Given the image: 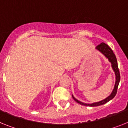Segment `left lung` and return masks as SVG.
Here are the masks:
<instances>
[{"mask_svg": "<svg viewBox=\"0 0 128 128\" xmlns=\"http://www.w3.org/2000/svg\"><path fill=\"white\" fill-rule=\"evenodd\" d=\"M96 49H98V50L99 51H100L103 54H104L105 56L107 57V58H108V60H109V62L111 63V66H112V70H113L114 72V74H115L116 76V82L113 90H112V93L110 94V95L107 98H106V99H104L103 100L99 102L93 103V104H84V103H82L81 102H80V101L77 100V99L75 98L72 95V98H74V100L76 101V102L80 104V105H82V106H90V107H96V106H102V105H104V104H106L107 102H109L110 100H112V99L115 96L116 94L117 89H118V86L120 80V72H119L118 68V63H117L116 58L115 54H114V53L113 52L112 49H110L109 46H107V44H105V43L104 42L100 44V45H98V46L96 48Z\"/></svg>", "mask_w": 128, "mask_h": 128, "instance_id": "obj_1", "label": "left lung"}]
</instances>
